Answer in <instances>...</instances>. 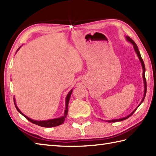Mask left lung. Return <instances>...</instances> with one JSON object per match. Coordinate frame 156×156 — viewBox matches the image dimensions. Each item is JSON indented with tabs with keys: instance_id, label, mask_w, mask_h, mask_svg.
<instances>
[{
	"instance_id": "left-lung-1",
	"label": "left lung",
	"mask_w": 156,
	"mask_h": 156,
	"mask_svg": "<svg viewBox=\"0 0 156 156\" xmlns=\"http://www.w3.org/2000/svg\"><path fill=\"white\" fill-rule=\"evenodd\" d=\"M126 39H127V40L128 41H129L130 43H131L132 44H133V48H134V49H135V52H136V54H137V56H138V58H139V59H140V62H141V63L142 68H143V79H144V98H143V99H142L141 102H140V104L138 105V107H137L136 108H135V110H134L133 112H132L130 115H127V117H123V118H121V119H112V120H108V121H107V122H115L121 121L125 120V119H128L129 117H130L134 113L135 111L137 110V108L139 107H140V105L142 103V102H143V101H144V98H145V94H146V91H147V84H146V79H145V64H144V61H143V59L141 58V54H140V51H139L137 45H136V44H135V41L133 40V39H131L130 37H129V36H126Z\"/></svg>"
}]
</instances>
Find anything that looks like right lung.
I'll list each match as a JSON object with an SVG mask.
<instances>
[{
    "instance_id": "add662e5",
    "label": "right lung",
    "mask_w": 156,
    "mask_h": 156,
    "mask_svg": "<svg viewBox=\"0 0 156 156\" xmlns=\"http://www.w3.org/2000/svg\"><path fill=\"white\" fill-rule=\"evenodd\" d=\"M21 48V47H20ZM20 48L17 49V51L20 49ZM72 90H71L68 92V94L67 95V97L66 98V108H65V111H64V114L62 117H59V118H56V119H49V120H47V121H35V120H33V119L29 118L27 116L25 115L23 112L19 110V108L16 106V103H15V100L14 98V102H15V107L16 108V110L19 111V112H20L23 117H25L26 119H27L28 121H29L30 122H31L32 123H34L35 125H37L39 126H41V127H56V126L60 125H62L63 122H64L65 119L66 117V116L68 115V103H69V98H70V96L72 94Z\"/></svg>"
}]
</instances>
